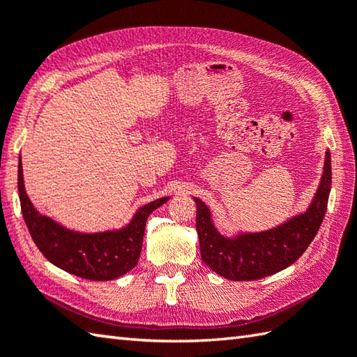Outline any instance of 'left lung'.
<instances>
[{"mask_svg": "<svg viewBox=\"0 0 357 357\" xmlns=\"http://www.w3.org/2000/svg\"><path fill=\"white\" fill-rule=\"evenodd\" d=\"M331 188V155L327 150L321 184L304 213L264 231H244L225 236L219 231L210 208L196 202V230L201 257L219 276L230 280H255L290 267L299 259L319 231Z\"/></svg>", "mask_w": 357, "mask_h": 357, "instance_id": "obj_1", "label": "left lung"}]
</instances>
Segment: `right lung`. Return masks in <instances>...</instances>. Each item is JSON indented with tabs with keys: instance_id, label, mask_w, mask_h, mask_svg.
I'll return each instance as SVG.
<instances>
[{
	"instance_id": "right-lung-1",
	"label": "right lung",
	"mask_w": 357,
	"mask_h": 357,
	"mask_svg": "<svg viewBox=\"0 0 357 357\" xmlns=\"http://www.w3.org/2000/svg\"><path fill=\"white\" fill-rule=\"evenodd\" d=\"M18 193L30 236L45 259L70 275L90 280L116 279L138 264L147 218L170 199V196H165L146 204L136 210L130 222L121 229L82 233L67 229L33 207L26 193L21 156Z\"/></svg>"
}]
</instances>
